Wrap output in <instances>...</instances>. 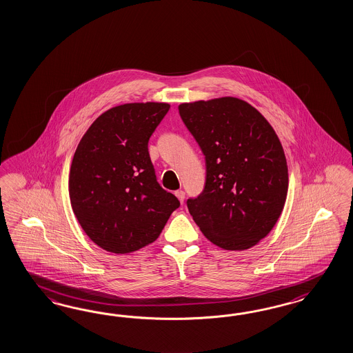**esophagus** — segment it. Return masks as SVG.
Instances as JSON below:
<instances>
[{
	"mask_svg": "<svg viewBox=\"0 0 353 353\" xmlns=\"http://www.w3.org/2000/svg\"><path fill=\"white\" fill-rule=\"evenodd\" d=\"M175 196H176V197L179 199V201L183 203V202H184V199H185V192L179 190V191L175 192Z\"/></svg>",
	"mask_w": 353,
	"mask_h": 353,
	"instance_id": "esophagus-1",
	"label": "esophagus"
}]
</instances>
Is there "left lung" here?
I'll list each match as a JSON object with an SVG mask.
<instances>
[{
	"label": "left lung",
	"instance_id": "obj_1",
	"mask_svg": "<svg viewBox=\"0 0 353 353\" xmlns=\"http://www.w3.org/2000/svg\"><path fill=\"white\" fill-rule=\"evenodd\" d=\"M179 114L206 162L203 190L187 200L193 221L222 249L252 248L271 232L288 194L276 132L249 103L231 97L183 103Z\"/></svg>",
	"mask_w": 353,
	"mask_h": 353
}]
</instances>
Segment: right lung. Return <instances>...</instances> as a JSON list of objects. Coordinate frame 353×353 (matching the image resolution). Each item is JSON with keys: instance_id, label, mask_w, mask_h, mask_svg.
<instances>
[{"instance_id": "right-lung-1", "label": "right lung", "mask_w": 353, "mask_h": 353, "mask_svg": "<svg viewBox=\"0 0 353 353\" xmlns=\"http://www.w3.org/2000/svg\"><path fill=\"white\" fill-rule=\"evenodd\" d=\"M166 103H129L92 122L74 152L70 172L72 209L101 249L139 250L161 233L179 200L157 181L148 152Z\"/></svg>"}]
</instances>
